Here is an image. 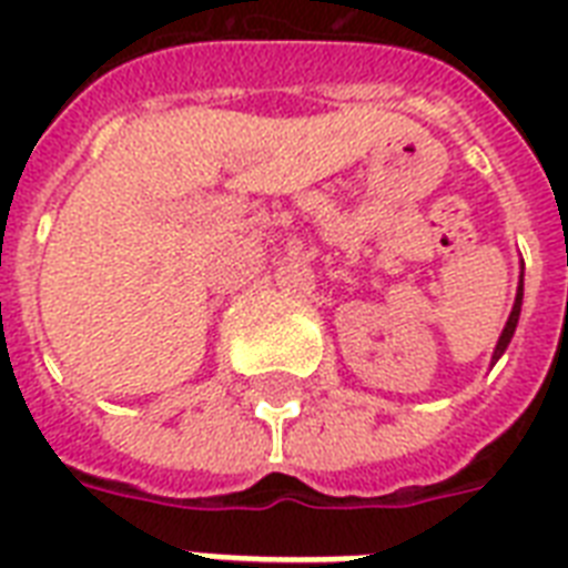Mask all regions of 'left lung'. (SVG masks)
Here are the masks:
<instances>
[{"label":"left lung","mask_w":568,"mask_h":568,"mask_svg":"<svg viewBox=\"0 0 568 568\" xmlns=\"http://www.w3.org/2000/svg\"><path fill=\"white\" fill-rule=\"evenodd\" d=\"M521 271H525V265H521ZM521 294H525V274H521L519 288H516V303H513L510 318H507V324H504L501 336H498V345H495V351H493V365L501 359L504 351H507V345H510L513 333H516V324H519V315H521Z\"/></svg>","instance_id":"left-lung-1"}]
</instances>
